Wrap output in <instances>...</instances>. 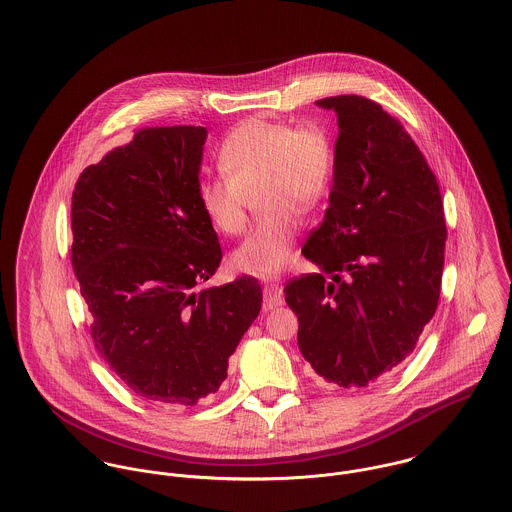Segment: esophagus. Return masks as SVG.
Instances as JSON below:
<instances>
[{"instance_id":"34e87169","label":"esophagus","mask_w":512,"mask_h":512,"mask_svg":"<svg viewBox=\"0 0 512 512\" xmlns=\"http://www.w3.org/2000/svg\"><path fill=\"white\" fill-rule=\"evenodd\" d=\"M282 303H284V290H282V286L276 284V282L266 284L264 286V309L270 311V309H274V307H278Z\"/></svg>"}]
</instances>
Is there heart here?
<instances>
[{
    "label": "heart",
    "mask_w": 512,
    "mask_h": 512,
    "mask_svg": "<svg viewBox=\"0 0 512 512\" xmlns=\"http://www.w3.org/2000/svg\"><path fill=\"white\" fill-rule=\"evenodd\" d=\"M335 165L329 134L319 126L250 118L222 142V175L201 181L197 199L209 224L224 236L244 232L248 197L255 191L264 215L250 236L234 250L236 270L270 278L293 260L299 215L313 211L325 197Z\"/></svg>",
    "instance_id": "b5f03b06"
}]
</instances>
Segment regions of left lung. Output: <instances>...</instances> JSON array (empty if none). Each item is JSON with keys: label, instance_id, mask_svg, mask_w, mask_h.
Wrapping results in <instances>:
<instances>
[{"label": "left lung", "instance_id": "left-lung-1", "mask_svg": "<svg viewBox=\"0 0 512 512\" xmlns=\"http://www.w3.org/2000/svg\"><path fill=\"white\" fill-rule=\"evenodd\" d=\"M315 104L337 114L333 187L301 248L319 272L284 293L303 359L327 382L361 388L406 361L436 313L443 203L426 157L380 104L357 94Z\"/></svg>", "mask_w": 512, "mask_h": 512}]
</instances>
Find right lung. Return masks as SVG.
I'll list each match as a JSON object with an SVG mask.
<instances>
[{
  "label": "right lung",
  "mask_w": 512,
  "mask_h": 512,
  "mask_svg": "<svg viewBox=\"0 0 512 512\" xmlns=\"http://www.w3.org/2000/svg\"><path fill=\"white\" fill-rule=\"evenodd\" d=\"M205 140L203 126L140 130L74 187L73 268L94 345L153 404L215 394L262 307L250 276L197 292L222 260L197 199Z\"/></svg>",
  "instance_id": "1"
}]
</instances>
